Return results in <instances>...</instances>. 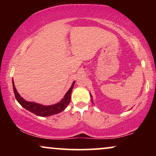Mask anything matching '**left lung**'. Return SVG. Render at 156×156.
Masks as SVG:
<instances>
[{"mask_svg":"<svg viewBox=\"0 0 156 156\" xmlns=\"http://www.w3.org/2000/svg\"><path fill=\"white\" fill-rule=\"evenodd\" d=\"M90 97H92V96H91V94H90ZM91 101H92V103H93V101H92V100H91Z\"/></svg>","mask_w":156,"mask_h":156,"instance_id":"8db88e82","label":"left lung"}]
</instances>
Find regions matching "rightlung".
Listing matches in <instances>:
<instances>
[{"label":"right lung","mask_w":156,"mask_h":156,"mask_svg":"<svg viewBox=\"0 0 156 156\" xmlns=\"http://www.w3.org/2000/svg\"><path fill=\"white\" fill-rule=\"evenodd\" d=\"M74 83H75V81L72 83L71 87L67 91V92L66 93L65 97H63V99L60 101L58 102V103L49 106L42 105V104L35 103V102L25 101L23 97H20V95L17 91L16 88L14 84L13 80H12V88H13V91L16 100L23 108H25V109L33 113L34 114L37 115L38 116L45 117L59 114V113L62 112V111L65 109V108L68 106V104L70 102V100H71V93L72 89H73Z\"/></svg>","instance_id":"1"}]
</instances>
